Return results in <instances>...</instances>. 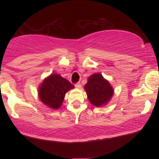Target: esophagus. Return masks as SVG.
<instances>
[{
  "label": "esophagus",
  "instance_id": "obj_1",
  "mask_svg": "<svg viewBox=\"0 0 159 159\" xmlns=\"http://www.w3.org/2000/svg\"><path fill=\"white\" fill-rule=\"evenodd\" d=\"M75 87L76 88L80 89L81 87V84L80 83H77V84H75Z\"/></svg>",
  "mask_w": 159,
  "mask_h": 159
}]
</instances>
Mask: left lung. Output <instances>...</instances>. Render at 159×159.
I'll return each instance as SVG.
<instances>
[{
    "label": "left lung",
    "instance_id": "left-lung-1",
    "mask_svg": "<svg viewBox=\"0 0 159 159\" xmlns=\"http://www.w3.org/2000/svg\"><path fill=\"white\" fill-rule=\"evenodd\" d=\"M84 90L89 101L96 107L108 102L114 94V90L109 82L98 73L89 77L88 82L84 86Z\"/></svg>",
    "mask_w": 159,
    "mask_h": 159
}]
</instances>
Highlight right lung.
I'll return each instance as SVG.
<instances>
[{
  "instance_id": "obj_1",
  "label": "right lung",
  "mask_w": 159,
  "mask_h": 159,
  "mask_svg": "<svg viewBox=\"0 0 159 159\" xmlns=\"http://www.w3.org/2000/svg\"><path fill=\"white\" fill-rule=\"evenodd\" d=\"M73 88L74 86L60 75H51L40 86L39 98L45 105L53 109H57L63 103L66 93Z\"/></svg>"
}]
</instances>
